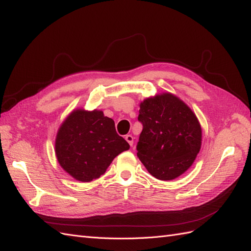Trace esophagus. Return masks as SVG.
I'll return each instance as SVG.
<instances>
[{
  "label": "esophagus",
  "instance_id": "obj_1",
  "mask_svg": "<svg viewBox=\"0 0 251 251\" xmlns=\"http://www.w3.org/2000/svg\"><path fill=\"white\" fill-rule=\"evenodd\" d=\"M125 139H126V141H127L128 143H129L130 147H132V144H133V137H132L131 135H126Z\"/></svg>",
  "mask_w": 251,
  "mask_h": 251
}]
</instances>
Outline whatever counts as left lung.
I'll return each mask as SVG.
<instances>
[{"label":"left lung","mask_w":251,"mask_h":251,"mask_svg":"<svg viewBox=\"0 0 251 251\" xmlns=\"http://www.w3.org/2000/svg\"><path fill=\"white\" fill-rule=\"evenodd\" d=\"M138 121L143 129L138 157L156 178L171 180L187 171L200 152L202 130L192 110L171 93L140 103Z\"/></svg>","instance_id":"obj_1"}]
</instances>
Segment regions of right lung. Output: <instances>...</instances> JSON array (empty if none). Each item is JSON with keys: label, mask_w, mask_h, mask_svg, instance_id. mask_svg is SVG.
<instances>
[{"label": "right lung", "mask_w": 251, "mask_h": 251, "mask_svg": "<svg viewBox=\"0 0 251 251\" xmlns=\"http://www.w3.org/2000/svg\"><path fill=\"white\" fill-rule=\"evenodd\" d=\"M129 150L118 135L114 121L100 110L77 109L63 122L55 139L60 166L80 182H91L106 172L116 156Z\"/></svg>", "instance_id": "add662e5"}]
</instances>
